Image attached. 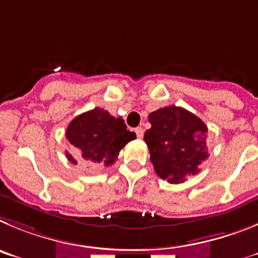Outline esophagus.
<instances>
[{"instance_id": "esophagus-1", "label": "esophagus", "mask_w": 258, "mask_h": 258, "mask_svg": "<svg viewBox=\"0 0 258 258\" xmlns=\"http://www.w3.org/2000/svg\"><path fill=\"white\" fill-rule=\"evenodd\" d=\"M135 132H136V136H138L139 139H141L144 136L143 127H136V128H135Z\"/></svg>"}]
</instances>
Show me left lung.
I'll return each mask as SVG.
<instances>
[{"label":"left lung","instance_id":"1","mask_svg":"<svg viewBox=\"0 0 258 258\" xmlns=\"http://www.w3.org/2000/svg\"><path fill=\"white\" fill-rule=\"evenodd\" d=\"M152 124L144 140L149 148L154 171L169 184H180L199 172L208 158L207 126L201 118L180 106H166L149 114Z\"/></svg>","mask_w":258,"mask_h":258}]
</instances>
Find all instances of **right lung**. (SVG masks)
<instances>
[{
  "mask_svg": "<svg viewBox=\"0 0 258 258\" xmlns=\"http://www.w3.org/2000/svg\"><path fill=\"white\" fill-rule=\"evenodd\" d=\"M67 139L76 148L78 158L67 152L72 163L110 166L117 161L120 149L136 139L135 132L127 130L122 118H115L101 108L82 113L67 127Z\"/></svg>",
  "mask_w": 258,
  "mask_h": 258,
  "instance_id": "1",
  "label": "right lung"
}]
</instances>
